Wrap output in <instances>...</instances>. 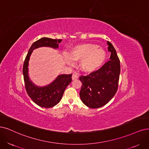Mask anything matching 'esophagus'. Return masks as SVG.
<instances>
[{"instance_id":"esophagus-1","label":"esophagus","mask_w":149,"mask_h":149,"mask_svg":"<svg viewBox=\"0 0 149 149\" xmlns=\"http://www.w3.org/2000/svg\"><path fill=\"white\" fill-rule=\"evenodd\" d=\"M78 78H79V75H78L77 74H75V73L73 74V75H72V80H75V79H78Z\"/></svg>"}]
</instances>
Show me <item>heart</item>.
Masks as SVG:
<instances>
[{
  "label": "heart",
  "mask_w": 149,
  "mask_h": 149,
  "mask_svg": "<svg viewBox=\"0 0 149 149\" xmlns=\"http://www.w3.org/2000/svg\"><path fill=\"white\" fill-rule=\"evenodd\" d=\"M106 58V53L102 48L93 43H81L73 47L69 52V57L65 61L72 65L74 61H80L81 70L91 73L97 70L103 64Z\"/></svg>",
  "instance_id": "heart-1"
}]
</instances>
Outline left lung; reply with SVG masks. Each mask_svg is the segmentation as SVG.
Wrapping results in <instances>:
<instances>
[{
	"instance_id": "obj_1",
	"label": "left lung",
	"mask_w": 149,
	"mask_h": 149,
	"mask_svg": "<svg viewBox=\"0 0 149 149\" xmlns=\"http://www.w3.org/2000/svg\"><path fill=\"white\" fill-rule=\"evenodd\" d=\"M110 60L96 71L81 75L82 85L80 97L84 104L91 109L106 105L116 93L120 73V62L112 44L107 42Z\"/></svg>"
}]
</instances>
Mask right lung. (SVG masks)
<instances>
[{"label": "right lung", "instance_id": "add662e5", "mask_svg": "<svg viewBox=\"0 0 149 149\" xmlns=\"http://www.w3.org/2000/svg\"><path fill=\"white\" fill-rule=\"evenodd\" d=\"M61 41V39H53L47 37L41 38L33 43L24 60L23 73L26 90L31 100L38 106L42 107L50 108L59 102L65 88L72 81V74L58 75L50 84L42 87L37 86L33 84L29 78V58L34 49L42 47L58 48V43Z\"/></svg>", "mask_w": 149, "mask_h": 149}]
</instances>
